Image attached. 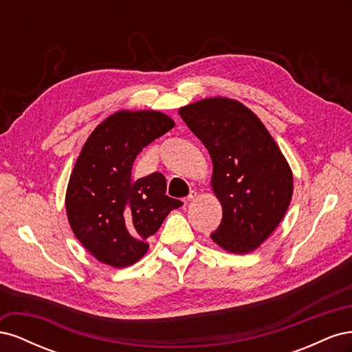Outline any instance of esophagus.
Here are the masks:
<instances>
[{"mask_svg": "<svg viewBox=\"0 0 352 352\" xmlns=\"http://www.w3.org/2000/svg\"><path fill=\"white\" fill-rule=\"evenodd\" d=\"M195 197H197V192H195V190H190L189 195H188L186 198H184V202L186 204V202H189V201H194V199H195Z\"/></svg>", "mask_w": 352, "mask_h": 352, "instance_id": "1", "label": "esophagus"}]
</instances>
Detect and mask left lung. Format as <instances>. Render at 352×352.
I'll return each mask as SVG.
<instances>
[{"label": "left lung", "mask_w": 352, "mask_h": 352, "mask_svg": "<svg viewBox=\"0 0 352 352\" xmlns=\"http://www.w3.org/2000/svg\"><path fill=\"white\" fill-rule=\"evenodd\" d=\"M179 114L212 162L211 186L223 217L211 239L229 252L254 251L289 207V164L261 120L239 101L207 98L185 105Z\"/></svg>", "instance_id": "left-lung-1"}]
</instances>
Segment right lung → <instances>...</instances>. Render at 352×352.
Returning <instances> with one entry per match:
<instances>
[{
  "instance_id": "add662e5",
  "label": "right lung",
  "mask_w": 352,
  "mask_h": 352,
  "mask_svg": "<svg viewBox=\"0 0 352 352\" xmlns=\"http://www.w3.org/2000/svg\"><path fill=\"white\" fill-rule=\"evenodd\" d=\"M173 126L160 111H117L85 142L70 175L66 211L74 236L101 263H136L150 247L146 239L182 206L166 195L162 173L132 179L136 155Z\"/></svg>"
}]
</instances>
